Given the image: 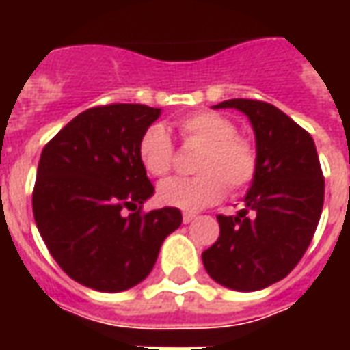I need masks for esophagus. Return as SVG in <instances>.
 Instances as JSON below:
<instances>
[{
    "instance_id": "1",
    "label": "esophagus",
    "mask_w": 350,
    "mask_h": 350,
    "mask_svg": "<svg viewBox=\"0 0 350 350\" xmlns=\"http://www.w3.org/2000/svg\"><path fill=\"white\" fill-rule=\"evenodd\" d=\"M197 219V215L193 212H183V223H191V221Z\"/></svg>"
}]
</instances>
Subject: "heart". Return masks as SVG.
Wrapping results in <instances>:
<instances>
[{
    "label": "heart",
    "instance_id": "1",
    "mask_svg": "<svg viewBox=\"0 0 350 350\" xmlns=\"http://www.w3.org/2000/svg\"><path fill=\"white\" fill-rule=\"evenodd\" d=\"M185 144L200 146L193 178H170L157 187L163 204L200 210L219 202L228 185L230 193H240L257 174L258 157L251 140L236 135L238 129L228 118L215 112H195L178 122ZM138 159L150 176L163 178L172 170L174 146L167 129L155 123L144 131L138 142Z\"/></svg>",
    "mask_w": 350,
    "mask_h": 350
}]
</instances>
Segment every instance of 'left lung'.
I'll list each match as a JSON object with an SVG mask.
<instances>
[{"instance_id": "obj_1", "label": "left lung", "mask_w": 350, "mask_h": 350, "mask_svg": "<svg viewBox=\"0 0 350 350\" xmlns=\"http://www.w3.org/2000/svg\"><path fill=\"white\" fill-rule=\"evenodd\" d=\"M250 118L257 142L255 180L236 215H217L219 238L202 253L213 281L260 291L286 278L311 243L324 202V178L313 138L270 103L223 100Z\"/></svg>"}]
</instances>
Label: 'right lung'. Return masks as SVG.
<instances>
[{
    "instance_id": "right-lung-1",
    "label": "right lung",
    "mask_w": 350,
    "mask_h": 350,
    "mask_svg": "<svg viewBox=\"0 0 350 350\" xmlns=\"http://www.w3.org/2000/svg\"><path fill=\"white\" fill-rule=\"evenodd\" d=\"M159 116L161 108L146 105L88 108L42 150L35 223L50 255L80 285L100 293L138 285L161 243L182 225L178 208L142 212L155 189L138 142Z\"/></svg>"
}]
</instances>
